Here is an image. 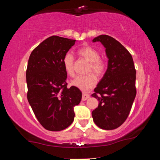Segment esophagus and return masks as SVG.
<instances>
[{
  "instance_id": "esophagus-1",
  "label": "esophagus",
  "mask_w": 160,
  "mask_h": 160,
  "mask_svg": "<svg viewBox=\"0 0 160 160\" xmlns=\"http://www.w3.org/2000/svg\"><path fill=\"white\" fill-rule=\"evenodd\" d=\"M90 97V95L86 92L82 93V101H86L87 99H88Z\"/></svg>"
}]
</instances>
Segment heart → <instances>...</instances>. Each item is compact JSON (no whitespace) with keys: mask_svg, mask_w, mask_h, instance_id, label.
Wrapping results in <instances>:
<instances>
[{"mask_svg":"<svg viewBox=\"0 0 160 160\" xmlns=\"http://www.w3.org/2000/svg\"><path fill=\"white\" fill-rule=\"evenodd\" d=\"M77 53L80 58L89 62L88 72L93 71L98 76H102L104 73L107 68V63L104 59L100 58L99 52L96 48L90 46H85L80 48ZM74 62V57L71 53L65 54L63 58V66L65 71L69 76H73L75 74ZM95 74L90 72L85 75L78 76L71 81V85L83 91L90 90L97 82V78Z\"/></svg>","mask_w":160,"mask_h":160,"instance_id":"1","label":"heart"}]
</instances>
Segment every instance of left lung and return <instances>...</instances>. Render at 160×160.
<instances>
[{
  "mask_svg": "<svg viewBox=\"0 0 160 160\" xmlns=\"http://www.w3.org/2000/svg\"><path fill=\"white\" fill-rule=\"evenodd\" d=\"M106 48L107 70L92 97L99 105L92 112L93 121L100 128L113 130L125 122L136 95L135 71L131 54L123 46L108 35L94 38Z\"/></svg>",
  "mask_w": 160,
  "mask_h": 160,
  "instance_id": "8db88e82",
  "label": "left lung"
}]
</instances>
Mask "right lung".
<instances>
[{
	"mask_svg": "<svg viewBox=\"0 0 160 160\" xmlns=\"http://www.w3.org/2000/svg\"><path fill=\"white\" fill-rule=\"evenodd\" d=\"M75 41L51 36L38 45L29 58L27 97L37 120L48 131L68 128L74 120V107L82 99L79 89L67 88V73L63 66L65 54Z\"/></svg>",
	"mask_w": 160,
	"mask_h": 160,
	"instance_id": "obj_1",
	"label": "right lung"
}]
</instances>
